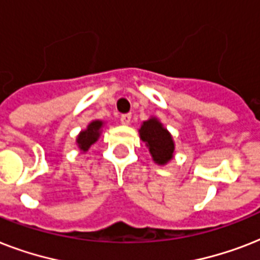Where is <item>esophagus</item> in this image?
<instances>
[{"label": "esophagus", "instance_id": "1", "mask_svg": "<svg viewBox=\"0 0 260 260\" xmlns=\"http://www.w3.org/2000/svg\"><path fill=\"white\" fill-rule=\"evenodd\" d=\"M131 120H132V114L131 113L121 114V117H120V121H121V124H124V125H128L131 122Z\"/></svg>", "mask_w": 260, "mask_h": 260}]
</instances>
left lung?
<instances>
[{
  "instance_id": "obj_1",
  "label": "left lung",
  "mask_w": 260,
  "mask_h": 260,
  "mask_svg": "<svg viewBox=\"0 0 260 260\" xmlns=\"http://www.w3.org/2000/svg\"><path fill=\"white\" fill-rule=\"evenodd\" d=\"M140 138L150 148L152 158L158 165H165L173 158L174 142L171 135L162 126L156 118H150L143 122L140 128Z\"/></svg>"
}]
</instances>
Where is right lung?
<instances>
[{"mask_svg":"<svg viewBox=\"0 0 260 260\" xmlns=\"http://www.w3.org/2000/svg\"><path fill=\"white\" fill-rule=\"evenodd\" d=\"M101 126L102 121L95 120V121L90 122L86 131H82V132L79 134L78 139H77V143H78L81 151L86 152L90 148V146H91L93 143L97 142V139L100 138V134H101V132H100Z\"/></svg>","mask_w":260,"mask_h":260,"instance_id":"right-lung-1","label":"right lung"}]
</instances>
